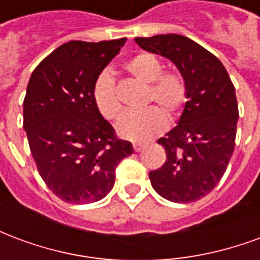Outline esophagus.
<instances>
[{
  "instance_id": "esophagus-1",
  "label": "esophagus",
  "mask_w": 260,
  "mask_h": 260,
  "mask_svg": "<svg viewBox=\"0 0 260 260\" xmlns=\"http://www.w3.org/2000/svg\"><path fill=\"white\" fill-rule=\"evenodd\" d=\"M132 147H134V150H135V152H141L142 149H143V145H142V143H134Z\"/></svg>"
}]
</instances>
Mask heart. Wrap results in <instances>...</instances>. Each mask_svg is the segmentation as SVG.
Wrapping results in <instances>:
<instances>
[{
  "label": "heart",
  "mask_w": 260,
  "mask_h": 260,
  "mask_svg": "<svg viewBox=\"0 0 260 260\" xmlns=\"http://www.w3.org/2000/svg\"><path fill=\"white\" fill-rule=\"evenodd\" d=\"M125 69L135 79L147 85L146 104L156 103L169 117H175L184 107L186 102L184 78L175 71H163V62L157 55L136 54L125 62ZM91 96L97 111L104 118L108 121L118 118L122 106L111 75L103 72L97 78ZM162 112L157 107H149L139 113L126 114L117 125V134L126 141H147L161 134L166 128L167 119Z\"/></svg>",
  "instance_id": "1"
}]
</instances>
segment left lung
Instances as JSON below:
<instances>
[{"label": "left lung", "mask_w": 260, "mask_h": 260, "mask_svg": "<svg viewBox=\"0 0 260 260\" xmlns=\"http://www.w3.org/2000/svg\"><path fill=\"white\" fill-rule=\"evenodd\" d=\"M135 42L178 68L188 99L177 126L157 141L167 157L149 178L164 199L195 202L214 189L234 152L238 121L234 85L221 61L188 37L173 33L136 37Z\"/></svg>", "instance_id": "1"}]
</instances>
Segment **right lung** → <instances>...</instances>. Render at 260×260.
I'll return each instance as SVG.
<instances>
[{
  "label": "right lung",
  "mask_w": 260,
  "mask_h": 260,
  "mask_svg": "<svg viewBox=\"0 0 260 260\" xmlns=\"http://www.w3.org/2000/svg\"><path fill=\"white\" fill-rule=\"evenodd\" d=\"M126 39L69 42L33 71L23 128L46 185L69 203H91L113 189L118 163L134 152L97 111L93 86Z\"/></svg>",
  "instance_id": "add662e5"
}]
</instances>
